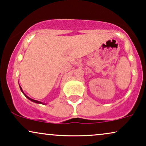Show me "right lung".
Listing matches in <instances>:
<instances>
[{
  "label": "right lung",
  "instance_id": "obj_1",
  "mask_svg": "<svg viewBox=\"0 0 146 146\" xmlns=\"http://www.w3.org/2000/svg\"><path fill=\"white\" fill-rule=\"evenodd\" d=\"M20 86V85H19ZM20 88H21V91H22V93H23V94L25 95V96L27 98V99H29V100H30V101H31V102H35V103H37V104H43V103L42 102H39V101H37V100H33V99H31V98H29V97L27 96V95H26L24 93V92H23V89H22V88L21 87V86H20Z\"/></svg>",
  "mask_w": 146,
  "mask_h": 146
}]
</instances>
